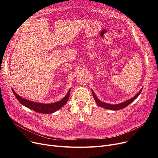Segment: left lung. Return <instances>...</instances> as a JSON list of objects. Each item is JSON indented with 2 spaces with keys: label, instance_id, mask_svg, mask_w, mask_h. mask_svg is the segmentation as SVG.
I'll use <instances>...</instances> for the list:
<instances>
[{
  "label": "left lung",
  "instance_id": "obj_1",
  "mask_svg": "<svg viewBox=\"0 0 158 158\" xmlns=\"http://www.w3.org/2000/svg\"><path fill=\"white\" fill-rule=\"evenodd\" d=\"M142 89H143V88L139 90V92L135 97L131 98V99H129V100H127V101H125V102H122V103H120V104H114H114H107V103H105V102H103L101 101L100 100H98V98L97 97V96H96L95 94L94 93V91H93V90H92V91L93 96H94V98H95V100L97 104L99 106L102 107H104V108H106V109H107V110H122V109L124 108V107H127L129 104H130L131 103H132V102H133V101L135 100V99L139 96V95L140 94V93L142 92Z\"/></svg>",
  "mask_w": 158,
  "mask_h": 158
}]
</instances>
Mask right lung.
<instances>
[{
  "label": "right lung",
  "instance_id": "add662e5",
  "mask_svg": "<svg viewBox=\"0 0 158 158\" xmlns=\"http://www.w3.org/2000/svg\"><path fill=\"white\" fill-rule=\"evenodd\" d=\"M12 90L15 97L17 98V100L22 105L37 113H46V114H51L56 111L57 110H60L61 107H62L66 102H67L68 100L69 99L70 94V89L66 95L63 99H61V101H57L54 103H51V104H43V103H38L35 102H32L29 100H27V99L23 98L20 96H19L13 89Z\"/></svg>",
  "mask_w": 158,
  "mask_h": 158
}]
</instances>
